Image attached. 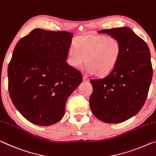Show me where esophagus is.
<instances>
[{"mask_svg":"<svg viewBox=\"0 0 156 156\" xmlns=\"http://www.w3.org/2000/svg\"><path fill=\"white\" fill-rule=\"evenodd\" d=\"M89 80H90V79L88 78L87 76H85V75L83 76V81H89Z\"/></svg>","mask_w":156,"mask_h":156,"instance_id":"34e87169","label":"esophagus"}]
</instances>
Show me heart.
<instances>
[{"instance_id":"b5f03b06","label":"heart","mask_w":156,"mask_h":156,"mask_svg":"<svg viewBox=\"0 0 156 156\" xmlns=\"http://www.w3.org/2000/svg\"><path fill=\"white\" fill-rule=\"evenodd\" d=\"M120 53L121 45L117 38L106 36H85L70 45L67 62L70 66L78 68L86 59V70L103 77L115 69Z\"/></svg>"}]
</instances>
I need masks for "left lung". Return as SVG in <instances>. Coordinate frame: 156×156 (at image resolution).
<instances>
[{
	"label": "left lung",
	"instance_id": "1",
	"mask_svg": "<svg viewBox=\"0 0 156 156\" xmlns=\"http://www.w3.org/2000/svg\"><path fill=\"white\" fill-rule=\"evenodd\" d=\"M117 38L121 53L113 71L105 77L92 79L90 106L95 117L118 123L136 115L144 104L153 76L149 48L128 27L99 31Z\"/></svg>",
	"mask_w": 156,
	"mask_h": 156
}]
</instances>
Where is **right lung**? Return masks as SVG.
Here are the masks:
<instances>
[{"label": "right lung", "mask_w": 156, "mask_h": 156, "mask_svg": "<svg viewBox=\"0 0 156 156\" xmlns=\"http://www.w3.org/2000/svg\"><path fill=\"white\" fill-rule=\"evenodd\" d=\"M73 34L36 29L18 41L8 65V91L14 106L40 126L59 122L68 97L83 75L66 62Z\"/></svg>", "instance_id": "right-lung-1"}]
</instances>
